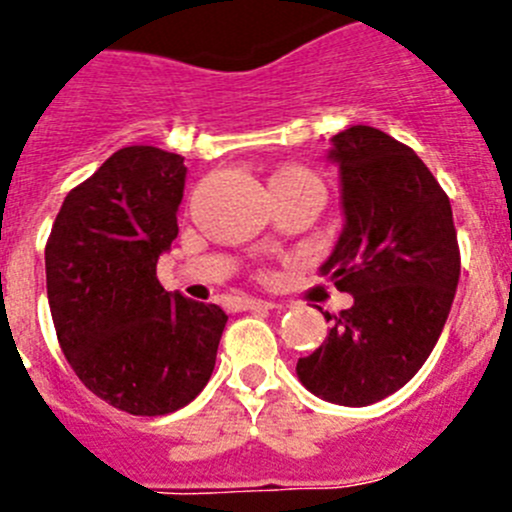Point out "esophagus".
Here are the masks:
<instances>
[{
	"label": "esophagus",
	"instance_id": "obj_1",
	"mask_svg": "<svg viewBox=\"0 0 512 512\" xmlns=\"http://www.w3.org/2000/svg\"><path fill=\"white\" fill-rule=\"evenodd\" d=\"M242 308L245 310H272L275 308V303H270V300H260V298H245L242 300Z\"/></svg>",
	"mask_w": 512,
	"mask_h": 512
}]
</instances>
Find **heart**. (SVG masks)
<instances>
[{"mask_svg":"<svg viewBox=\"0 0 512 512\" xmlns=\"http://www.w3.org/2000/svg\"><path fill=\"white\" fill-rule=\"evenodd\" d=\"M295 176H310V171L303 169V166H285L272 179H295Z\"/></svg>","mask_w":512,"mask_h":512,"instance_id":"b5f03b06","label":"heart"}]
</instances>
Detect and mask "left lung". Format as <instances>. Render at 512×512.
<instances>
[{
  "label": "left lung",
  "mask_w": 512,
  "mask_h": 512,
  "mask_svg": "<svg viewBox=\"0 0 512 512\" xmlns=\"http://www.w3.org/2000/svg\"><path fill=\"white\" fill-rule=\"evenodd\" d=\"M346 224L321 272L351 308L298 361L308 391L341 407H369L407 384L439 341L457 280L452 207L412 148L371 126L331 138Z\"/></svg>",
  "instance_id": "left-lung-1"
}]
</instances>
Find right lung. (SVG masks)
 Segmentation results:
<instances>
[{
	"mask_svg": "<svg viewBox=\"0 0 512 512\" xmlns=\"http://www.w3.org/2000/svg\"><path fill=\"white\" fill-rule=\"evenodd\" d=\"M186 166L126 146L75 186L45 247L57 341L78 379L121 412L161 417L207 386L227 313L166 293L156 262L179 234Z\"/></svg>",
	"mask_w": 512,
	"mask_h": 512,
	"instance_id": "add662e5",
	"label": "right lung"
}]
</instances>
